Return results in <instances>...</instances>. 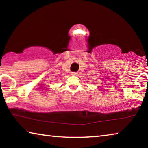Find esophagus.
Masks as SVG:
<instances>
[{
    "mask_svg": "<svg viewBox=\"0 0 148 148\" xmlns=\"http://www.w3.org/2000/svg\"><path fill=\"white\" fill-rule=\"evenodd\" d=\"M77 72H72L71 73V75H72V76H77Z\"/></svg>",
    "mask_w": 148,
    "mask_h": 148,
    "instance_id": "1",
    "label": "esophagus"
}]
</instances>
